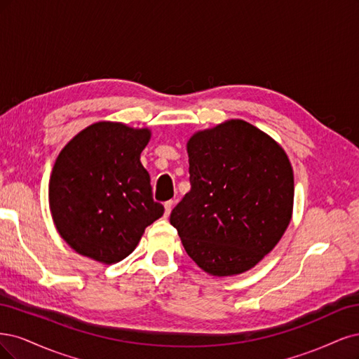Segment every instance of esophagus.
Segmentation results:
<instances>
[{
	"mask_svg": "<svg viewBox=\"0 0 359 359\" xmlns=\"http://www.w3.org/2000/svg\"><path fill=\"white\" fill-rule=\"evenodd\" d=\"M172 204H175V201L172 200H168L165 204H164V207H165V215L168 216L170 213H171V209H172Z\"/></svg>",
	"mask_w": 359,
	"mask_h": 359,
	"instance_id": "esophagus-1",
	"label": "esophagus"
}]
</instances>
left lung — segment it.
Returning <instances> with one entry per match:
<instances>
[{
    "instance_id": "8db88e82",
    "label": "left lung",
    "mask_w": 359,
    "mask_h": 359,
    "mask_svg": "<svg viewBox=\"0 0 359 359\" xmlns=\"http://www.w3.org/2000/svg\"><path fill=\"white\" fill-rule=\"evenodd\" d=\"M188 154L191 191L170 215L184 250L213 276L252 269L291 221L294 175L286 154L238 119L196 133Z\"/></svg>"
}]
</instances>
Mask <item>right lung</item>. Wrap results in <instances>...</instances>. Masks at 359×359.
<instances>
[{"mask_svg": "<svg viewBox=\"0 0 359 359\" xmlns=\"http://www.w3.org/2000/svg\"><path fill=\"white\" fill-rule=\"evenodd\" d=\"M147 130L98 122L79 133L57 156L49 203L57 233L77 253L104 264L135 249L144 228L163 216L140 154Z\"/></svg>", "mask_w": 359, "mask_h": 359, "instance_id": "add662e5", "label": "right lung"}]
</instances>
